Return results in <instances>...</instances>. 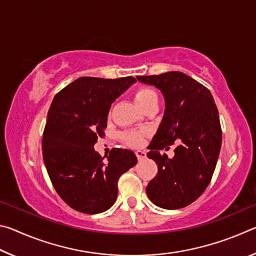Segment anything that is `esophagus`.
I'll return each instance as SVG.
<instances>
[{
	"mask_svg": "<svg viewBox=\"0 0 256 256\" xmlns=\"http://www.w3.org/2000/svg\"><path fill=\"white\" fill-rule=\"evenodd\" d=\"M136 154L138 162H141V160H144V159L146 158V151L136 150Z\"/></svg>",
	"mask_w": 256,
	"mask_h": 256,
	"instance_id": "1",
	"label": "esophagus"
}]
</instances>
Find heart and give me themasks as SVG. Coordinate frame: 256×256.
<instances>
[{
  "mask_svg": "<svg viewBox=\"0 0 256 256\" xmlns=\"http://www.w3.org/2000/svg\"><path fill=\"white\" fill-rule=\"evenodd\" d=\"M134 99H136V104L141 110H146V108L151 106H158L159 102V94L157 90L152 86H140L134 92ZM144 132L140 131V130H131V131L123 132L120 134V138L125 142V144L132 146H138L142 141H144Z\"/></svg>",
  "mask_w": 256,
  "mask_h": 256,
  "instance_id": "b5f03b06",
  "label": "heart"
}]
</instances>
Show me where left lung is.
<instances>
[{"mask_svg":"<svg viewBox=\"0 0 256 256\" xmlns=\"http://www.w3.org/2000/svg\"><path fill=\"white\" fill-rule=\"evenodd\" d=\"M136 79L157 86L166 100L162 124L146 154L158 166L146 194L162 209H180L201 196L214 175L222 141L218 110L210 90L183 72ZM175 140L179 146L174 158L158 152Z\"/></svg>","mask_w":256,"mask_h":256,"instance_id":"left-lung-1","label":"left lung"}]
</instances>
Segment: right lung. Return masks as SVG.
<instances>
[{
	"instance_id": "add662e5",
	"label": "right lung",
	"mask_w": 256,
	"mask_h": 256,
	"mask_svg": "<svg viewBox=\"0 0 256 256\" xmlns=\"http://www.w3.org/2000/svg\"><path fill=\"white\" fill-rule=\"evenodd\" d=\"M136 81L82 76L56 94L50 107L42 141L46 170L60 198L82 214L110 209L120 175L138 162L131 150L112 149L105 162L94 149L105 136L112 102Z\"/></svg>"
}]
</instances>
